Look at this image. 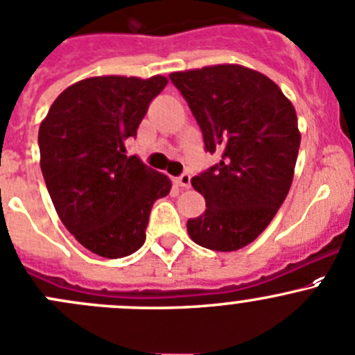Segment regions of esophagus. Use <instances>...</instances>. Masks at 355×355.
<instances>
[{"instance_id":"34e87169","label":"esophagus","mask_w":355,"mask_h":355,"mask_svg":"<svg viewBox=\"0 0 355 355\" xmlns=\"http://www.w3.org/2000/svg\"><path fill=\"white\" fill-rule=\"evenodd\" d=\"M177 185H180V187H184V189L191 187V175L189 173L180 175V177L177 178Z\"/></svg>"}]
</instances>
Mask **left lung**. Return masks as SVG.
I'll use <instances>...</instances> for the list:
<instances>
[{"instance_id":"8db88e82","label":"left lung","mask_w":355,"mask_h":355,"mask_svg":"<svg viewBox=\"0 0 355 355\" xmlns=\"http://www.w3.org/2000/svg\"><path fill=\"white\" fill-rule=\"evenodd\" d=\"M202 132L222 159L191 180L206 209L187 220L196 244L236 251L272 222L291 187L300 147L297 111L279 86L237 64L171 72Z\"/></svg>"}]
</instances>
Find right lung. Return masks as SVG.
Wrapping results in <instances>:
<instances>
[{
	"instance_id": "right-lung-1",
	"label": "right lung",
	"mask_w": 355,
	"mask_h": 355,
	"mask_svg": "<svg viewBox=\"0 0 355 355\" xmlns=\"http://www.w3.org/2000/svg\"><path fill=\"white\" fill-rule=\"evenodd\" d=\"M164 76H95L65 88L41 121L40 164L58 218L79 244L104 258L135 253L154 201L171 182L137 156V135Z\"/></svg>"
}]
</instances>
